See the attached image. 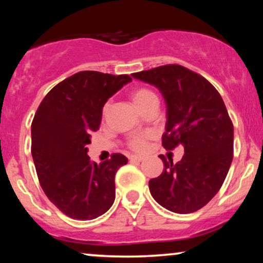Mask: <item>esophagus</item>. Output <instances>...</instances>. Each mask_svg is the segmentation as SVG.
<instances>
[{
  "mask_svg": "<svg viewBox=\"0 0 263 263\" xmlns=\"http://www.w3.org/2000/svg\"><path fill=\"white\" fill-rule=\"evenodd\" d=\"M129 160H130V161H136V163H141V161L143 160V157L130 156V157H129Z\"/></svg>",
  "mask_w": 263,
  "mask_h": 263,
  "instance_id": "34e87169",
  "label": "esophagus"
}]
</instances>
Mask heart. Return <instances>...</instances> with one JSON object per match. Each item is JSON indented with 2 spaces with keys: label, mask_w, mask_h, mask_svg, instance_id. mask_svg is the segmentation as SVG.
Wrapping results in <instances>:
<instances>
[{
  "label": "heart",
  "mask_w": 263,
  "mask_h": 263,
  "mask_svg": "<svg viewBox=\"0 0 263 263\" xmlns=\"http://www.w3.org/2000/svg\"><path fill=\"white\" fill-rule=\"evenodd\" d=\"M154 98H157V96L154 95V93L151 91V89L145 88V87L135 89V91L133 92V95H132L133 103L135 104V106L138 107L139 110L142 109V107L145 106L146 104L149 102V100H152ZM106 110H107V105L104 107V114H106ZM129 145H130L133 149L141 152V151L146 149V146H147L146 145V138H145V136H142V135H136L130 140Z\"/></svg>",
  "instance_id": "obj_1"
}]
</instances>
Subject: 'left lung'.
I'll use <instances>...</instances> for the list:
<instances>
[{
    "mask_svg": "<svg viewBox=\"0 0 263 263\" xmlns=\"http://www.w3.org/2000/svg\"><path fill=\"white\" fill-rule=\"evenodd\" d=\"M159 89L166 104L165 149L183 145L178 163L159 158L164 170L148 183L160 206L179 214L193 213L219 192L232 163L233 125L219 92L201 75L167 64L132 74Z\"/></svg>",
    "mask_w": 263,
    "mask_h": 263,
    "instance_id": "1",
    "label": "left lung"
}]
</instances>
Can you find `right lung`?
Segmentation results:
<instances>
[{"label": "right lung", "instance_id": "add662e5", "mask_svg": "<svg viewBox=\"0 0 263 263\" xmlns=\"http://www.w3.org/2000/svg\"><path fill=\"white\" fill-rule=\"evenodd\" d=\"M132 81L128 75L86 70L56 85L39 105L31 125L32 158L43 190L71 219L92 220L115 201V175L128 159L114 153L97 164L87 156L103 107Z\"/></svg>", "mask_w": 263, "mask_h": 263}]
</instances>
